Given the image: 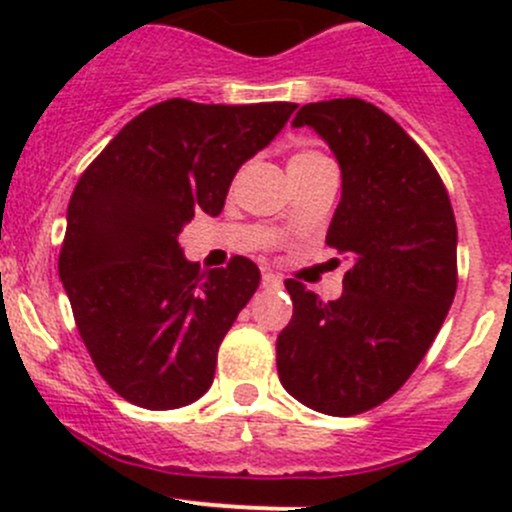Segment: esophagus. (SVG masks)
Returning <instances> with one entry per match:
<instances>
[{
    "mask_svg": "<svg viewBox=\"0 0 512 512\" xmlns=\"http://www.w3.org/2000/svg\"><path fill=\"white\" fill-rule=\"evenodd\" d=\"M262 287H265V289H280L282 287V277L275 275V272H265V275H262Z\"/></svg>",
    "mask_w": 512,
    "mask_h": 512,
    "instance_id": "obj_1",
    "label": "esophagus"
}]
</instances>
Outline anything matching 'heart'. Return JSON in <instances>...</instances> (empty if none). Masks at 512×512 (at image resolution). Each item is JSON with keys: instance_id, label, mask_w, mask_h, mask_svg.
I'll return each mask as SVG.
<instances>
[{"instance_id": "heart-1", "label": "heart", "mask_w": 512, "mask_h": 512, "mask_svg": "<svg viewBox=\"0 0 512 512\" xmlns=\"http://www.w3.org/2000/svg\"><path fill=\"white\" fill-rule=\"evenodd\" d=\"M317 158H324V156L317 151H297L292 158H289V165H302V163H309V160H317Z\"/></svg>"}]
</instances>
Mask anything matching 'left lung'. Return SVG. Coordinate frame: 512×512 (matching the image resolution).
I'll return each instance as SVG.
<instances>
[{"mask_svg": "<svg viewBox=\"0 0 512 512\" xmlns=\"http://www.w3.org/2000/svg\"><path fill=\"white\" fill-rule=\"evenodd\" d=\"M292 126L314 128L339 160L327 245L352 267L334 302L285 282L294 314L277 374L309 409L354 416L396 394L436 339L458 285L456 218L431 160L374 103H307Z\"/></svg>", "mask_w": 512, "mask_h": 512, "instance_id": "obj_1", "label": "left lung"}]
</instances>
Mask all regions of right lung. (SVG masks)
Here are the masks:
<instances>
[{"mask_svg": "<svg viewBox=\"0 0 512 512\" xmlns=\"http://www.w3.org/2000/svg\"><path fill=\"white\" fill-rule=\"evenodd\" d=\"M297 103L170 98L138 113L76 183L59 277L106 384L141 409H180L210 389L218 349L260 285L247 257L203 272L178 235L220 215L245 160Z\"/></svg>", "mask_w": 512, "mask_h": 512, "instance_id": "1", "label": "right lung"}]
</instances>
